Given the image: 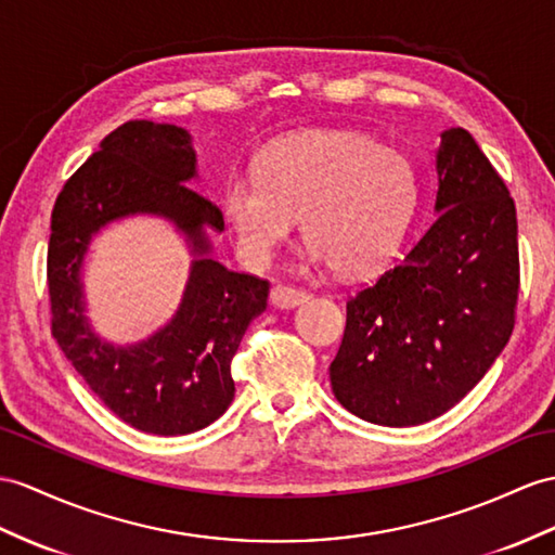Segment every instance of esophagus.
Listing matches in <instances>:
<instances>
[{
	"mask_svg": "<svg viewBox=\"0 0 555 555\" xmlns=\"http://www.w3.org/2000/svg\"><path fill=\"white\" fill-rule=\"evenodd\" d=\"M306 301H308V292H304V289H296L289 285H278L270 289V304L280 310H289V308H296Z\"/></svg>",
	"mask_w": 555,
	"mask_h": 555,
	"instance_id": "obj_1",
	"label": "esophagus"
}]
</instances>
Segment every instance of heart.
Returning <instances> with one entry per match:
<instances>
[{
	"instance_id": "obj_1",
	"label": "heart",
	"mask_w": 555,
	"mask_h": 555,
	"mask_svg": "<svg viewBox=\"0 0 555 555\" xmlns=\"http://www.w3.org/2000/svg\"><path fill=\"white\" fill-rule=\"evenodd\" d=\"M221 202L247 263L273 259L304 215L306 259L358 275L398 249L416 205V173L408 155L364 133L306 131L270 145L259 173H233Z\"/></svg>"
}]
</instances>
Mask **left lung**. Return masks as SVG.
<instances>
[{"mask_svg": "<svg viewBox=\"0 0 555 555\" xmlns=\"http://www.w3.org/2000/svg\"><path fill=\"white\" fill-rule=\"evenodd\" d=\"M436 221L346 304L330 379L364 422L418 426L452 410L502 353L518 301V221L502 176L462 127L440 133Z\"/></svg>", "mask_w": 555, "mask_h": 555, "instance_id": "left-lung-1", "label": "left lung"}]
</instances>
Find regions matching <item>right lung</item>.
<instances>
[{
	"label": "right lung",
	"mask_w": 555,
	"mask_h": 555,
	"mask_svg": "<svg viewBox=\"0 0 555 555\" xmlns=\"http://www.w3.org/2000/svg\"><path fill=\"white\" fill-rule=\"evenodd\" d=\"M193 137L176 125L131 119L101 141L63 185L51 214L47 280L51 332L65 358L121 422L153 436L214 424L235 398L231 360L268 301V282L214 259L219 207L197 195ZM129 215L175 225L194 256L182 304L147 340L113 345L92 332L83 259L103 227Z\"/></svg>",
	"instance_id": "right-lung-1"
}]
</instances>
